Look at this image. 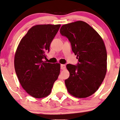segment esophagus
I'll return each instance as SVG.
<instances>
[{"label":"esophagus","mask_w":120,"mask_h":120,"mask_svg":"<svg viewBox=\"0 0 120 120\" xmlns=\"http://www.w3.org/2000/svg\"><path fill=\"white\" fill-rule=\"evenodd\" d=\"M60 68L62 70H65L66 68V65L64 64H61L60 65Z\"/></svg>","instance_id":"obj_1"}]
</instances>
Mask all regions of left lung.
<instances>
[{
	"instance_id": "8db88e82",
	"label": "left lung",
	"mask_w": 120,
	"mask_h": 120,
	"mask_svg": "<svg viewBox=\"0 0 120 120\" xmlns=\"http://www.w3.org/2000/svg\"><path fill=\"white\" fill-rule=\"evenodd\" d=\"M62 36L68 39L77 56V65L67 64L70 76L65 83L70 94L86 98L98 89L107 72V52L104 41L91 26L82 21L63 25Z\"/></svg>"
}]
</instances>
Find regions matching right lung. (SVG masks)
Listing matches in <instances>:
<instances>
[{
	"label": "right lung",
	"instance_id": "add662e5",
	"mask_svg": "<svg viewBox=\"0 0 120 120\" xmlns=\"http://www.w3.org/2000/svg\"><path fill=\"white\" fill-rule=\"evenodd\" d=\"M60 24L32 26L19 42L14 57V68L22 87L33 97L50 94L60 73V64L43 61Z\"/></svg>",
	"mask_w": 120,
	"mask_h": 120
}]
</instances>
